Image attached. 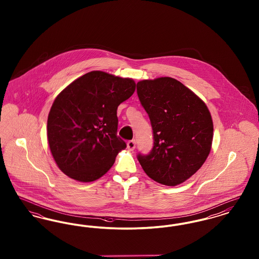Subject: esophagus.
<instances>
[{"mask_svg": "<svg viewBox=\"0 0 259 259\" xmlns=\"http://www.w3.org/2000/svg\"><path fill=\"white\" fill-rule=\"evenodd\" d=\"M136 148V142L135 141H129L128 143H127V148L129 149V150H134Z\"/></svg>", "mask_w": 259, "mask_h": 259, "instance_id": "obj_1", "label": "esophagus"}]
</instances>
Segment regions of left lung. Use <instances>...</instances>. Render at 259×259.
<instances>
[{"label": "left lung", "mask_w": 259, "mask_h": 259, "mask_svg": "<svg viewBox=\"0 0 259 259\" xmlns=\"http://www.w3.org/2000/svg\"><path fill=\"white\" fill-rule=\"evenodd\" d=\"M137 93L153 130V148L138 160L150 179L167 186L183 184L209 155L213 125L206 104L172 77L145 79Z\"/></svg>", "instance_id": "left-lung-1"}]
</instances>
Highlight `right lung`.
<instances>
[{"label": "right lung", "mask_w": 259, "mask_h": 259, "mask_svg": "<svg viewBox=\"0 0 259 259\" xmlns=\"http://www.w3.org/2000/svg\"><path fill=\"white\" fill-rule=\"evenodd\" d=\"M136 89L132 78L92 71L55 98L48 118V141L59 169L75 181L98 180L126 144L117 134V107Z\"/></svg>", "instance_id": "obj_1"}]
</instances>
